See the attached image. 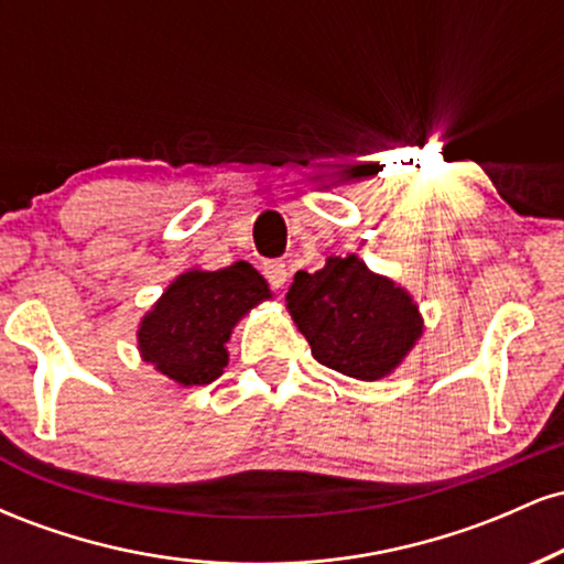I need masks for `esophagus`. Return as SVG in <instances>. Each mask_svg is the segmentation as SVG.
Instances as JSON below:
<instances>
[{"instance_id":"obj_1","label":"esophagus","mask_w":564,"mask_h":564,"mask_svg":"<svg viewBox=\"0 0 564 564\" xmlns=\"http://www.w3.org/2000/svg\"><path fill=\"white\" fill-rule=\"evenodd\" d=\"M262 273H264V278H268V283H270V286H273V289H283V283H286V278H289L286 264H283L281 260L264 262Z\"/></svg>"}]
</instances>
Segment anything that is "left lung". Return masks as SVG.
Here are the masks:
<instances>
[{
    "label": "left lung",
    "instance_id": "obj_1",
    "mask_svg": "<svg viewBox=\"0 0 564 564\" xmlns=\"http://www.w3.org/2000/svg\"><path fill=\"white\" fill-rule=\"evenodd\" d=\"M286 302L315 360L345 377H387L422 336L411 296L355 254L328 257L313 275L300 270Z\"/></svg>",
    "mask_w": 564,
    "mask_h": 564
}]
</instances>
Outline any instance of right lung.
<instances>
[{"mask_svg": "<svg viewBox=\"0 0 564 564\" xmlns=\"http://www.w3.org/2000/svg\"><path fill=\"white\" fill-rule=\"evenodd\" d=\"M262 300H270V289L249 262L215 273L191 270L142 318V358L185 387L209 384L228 366L232 326Z\"/></svg>", "mask_w": 564, "mask_h": 564, "instance_id": "add662e5", "label": "right lung"}]
</instances>
